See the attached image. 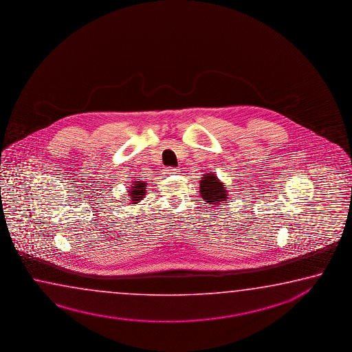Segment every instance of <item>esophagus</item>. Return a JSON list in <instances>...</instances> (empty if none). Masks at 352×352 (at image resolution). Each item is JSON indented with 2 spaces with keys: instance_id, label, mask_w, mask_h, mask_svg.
I'll use <instances>...</instances> for the list:
<instances>
[{
  "instance_id": "34e87169",
  "label": "esophagus",
  "mask_w": 352,
  "mask_h": 352,
  "mask_svg": "<svg viewBox=\"0 0 352 352\" xmlns=\"http://www.w3.org/2000/svg\"><path fill=\"white\" fill-rule=\"evenodd\" d=\"M166 173H179V168L177 167H166Z\"/></svg>"
}]
</instances>
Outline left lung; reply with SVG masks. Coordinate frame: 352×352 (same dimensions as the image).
Masks as SVG:
<instances>
[{
  "instance_id": "8db88e82",
  "label": "left lung",
  "mask_w": 352,
  "mask_h": 352,
  "mask_svg": "<svg viewBox=\"0 0 352 352\" xmlns=\"http://www.w3.org/2000/svg\"><path fill=\"white\" fill-rule=\"evenodd\" d=\"M199 191L202 199L210 205L217 206L227 201V191L223 184L214 176V173H207L204 179L199 182Z\"/></svg>"
}]
</instances>
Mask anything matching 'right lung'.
<instances>
[{"instance_id":"right-lung-1","label":"right lung","mask_w":352,"mask_h":352,"mask_svg":"<svg viewBox=\"0 0 352 352\" xmlns=\"http://www.w3.org/2000/svg\"><path fill=\"white\" fill-rule=\"evenodd\" d=\"M145 187H146V182H142V181H136L133 184V187L130 190V199L133 201L131 205H136L141 199L145 196Z\"/></svg>"}]
</instances>
